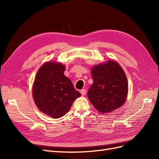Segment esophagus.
Returning <instances> with one entry per match:
<instances>
[{"label": "esophagus", "mask_w": 159, "mask_h": 159, "mask_svg": "<svg viewBox=\"0 0 159 159\" xmlns=\"http://www.w3.org/2000/svg\"><path fill=\"white\" fill-rule=\"evenodd\" d=\"M80 93H81V94L82 95H85V93H86V91H85V89H81L80 91Z\"/></svg>", "instance_id": "obj_1"}]
</instances>
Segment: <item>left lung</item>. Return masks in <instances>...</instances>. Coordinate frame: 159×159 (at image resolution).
Masks as SVG:
<instances>
[{
	"mask_svg": "<svg viewBox=\"0 0 159 159\" xmlns=\"http://www.w3.org/2000/svg\"><path fill=\"white\" fill-rule=\"evenodd\" d=\"M91 74L93 83L88 97L94 107L100 113H107L121 107L127 99L128 81L121 66L109 60L93 66Z\"/></svg>",
	"mask_w": 159,
	"mask_h": 159,
	"instance_id": "obj_1",
	"label": "left lung"
}]
</instances>
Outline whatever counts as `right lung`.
<instances>
[{
    "label": "right lung",
    "instance_id": "obj_1",
    "mask_svg": "<svg viewBox=\"0 0 159 159\" xmlns=\"http://www.w3.org/2000/svg\"><path fill=\"white\" fill-rule=\"evenodd\" d=\"M65 66L48 61L38 70L32 88L33 98L40 111L57 119L69 111L81 94L64 74Z\"/></svg>",
    "mask_w": 159,
    "mask_h": 159
}]
</instances>
